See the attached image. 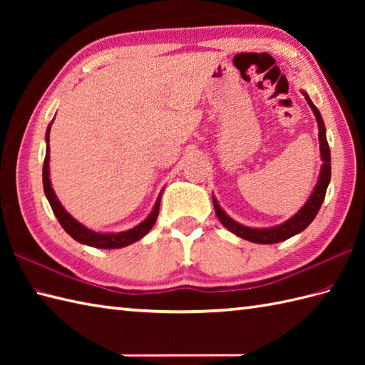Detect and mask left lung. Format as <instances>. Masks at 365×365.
I'll return each mask as SVG.
<instances>
[{"instance_id":"1","label":"left lung","mask_w":365,"mask_h":365,"mask_svg":"<svg viewBox=\"0 0 365 365\" xmlns=\"http://www.w3.org/2000/svg\"><path fill=\"white\" fill-rule=\"evenodd\" d=\"M306 102L309 106L312 108V111L315 114L317 123H319V141H320V153H322V160H323V166H322V173L319 177V182H317L314 192L309 197L307 202L301 210L293 215L289 221H285L279 226L274 227H268V229H252V227H246L242 226V224L235 222L234 220L224 213L220 204L216 202V199L213 197V205H215V212L218 220L224 227H227L232 234H235L237 237L247 240V242H254V243H260V245H273L284 242V240L290 238L293 235L299 234V232L304 230L309 224L314 221V218L319 213L320 207L324 200V196H327V190L331 180V152H329V145H328V139H327V128H324V122L320 111L317 110V106L312 103V100L309 98L306 92H302Z\"/></svg>"}]
</instances>
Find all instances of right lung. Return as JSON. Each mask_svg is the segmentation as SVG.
Listing matches in <instances>:
<instances>
[{"instance_id": "1", "label": "right lung", "mask_w": 365, "mask_h": 365, "mask_svg": "<svg viewBox=\"0 0 365 365\" xmlns=\"http://www.w3.org/2000/svg\"><path fill=\"white\" fill-rule=\"evenodd\" d=\"M50 127H51V123L48 125V128H46V133H45L46 153H45V160H43V170H42L43 191H45L46 199H48V202L51 205V210H53L54 216L58 218L61 226H63L67 234L71 235L73 240H76L78 243L88 245L92 247H100V250H118V247L128 246L131 243L138 242V240H141L147 234V232L153 227L155 221H157V218H158L160 197L157 200V204H155L152 213L147 216V218L141 224H138L136 227L130 229V230L119 232V234H100V232L91 230L88 227H84L81 222L72 218V216L64 210V207L61 205L56 195H54V191L51 188V182H50V166H48V163H50V145H48Z\"/></svg>"}]
</instances>
